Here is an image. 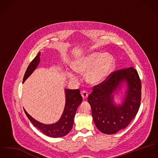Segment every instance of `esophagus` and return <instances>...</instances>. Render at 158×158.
<instances>
[{
    "label": "esophagus",
    "instance_id": "1",
    "mask_svg": "<svg viewBox=\"0 0 158 158\" xmlns=\"http://www.w3.org/2000/svg\"><path fill=\"white\" fill-rule=\"evenodd\" d=\"M81 96H82V98H83L84 99H86L88 98V93L86 91H82L81 92Z\"/></svg>",
    "mask_w": 158,
    "mask_h": 158
}]
</instances>
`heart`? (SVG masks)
Instances as JSON below:
<instances>
[{
    "label": "heart",
    "instance_id": "obj_1",
    "mask_svg": "<svg viewBox=\"0 0 158 158\" xmlns=\"http://www.w3.org/2000/svg\"><path fill=\"white\" fill-rule=\"evenodd\" d=\"M115 60L109 53H89L82 57L72 65L73 70L78 74H85L86 81L90 85H98L105 81L114 69ZM71 80L76 81V76L69 73Z\"/></svg>",
    "mask_w": 158,
    "mask_h": 158
}]
</instances>
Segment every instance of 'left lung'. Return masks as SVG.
<instances>
[{"label": "left lung", "instance_id": "obj_1", "mask_svg": "<svg viewBox=\"0 0 158 158\" xmlns=\"http://www.w3.org/2000/svg\"><path fill=\"white\" fill-rule=\"evenodd\" d=\"M126 87L122 103L114 101L115 94ZM123 93V92H122ZM141 82L133 67L116 71L107 80L94 86L88 97L93 121L102 133L113 135L124 129L136 116L140 104Z\"/></svg>", "mask_w": 158, "mask_h": 158}]
</instances>
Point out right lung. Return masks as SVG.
Masks as SVG:
<instances>
[{
    "mask_svg": "<svg viewBox=\"0 0 158 158\" xmlns=\"http://www.w3.org/2000/svg\"><path fill=\"white\" fill-rule=\"evenodd\" d=\"M40 52L28 65L25 73L23 83L35 70L39 65L40 59ZM65 104L60 118L56 123L52 124H45L40 123L31 117L25 109L24 111L33 125L37 128L44 135L52 138H60L67 135L70 131L74 123V118L78 106L82 102V98L79 89H65Z\"/></svg>",
    "mask_w": 158,
    "mask_h": 158,
    "instance_id": "obj_1",
    "label": "right lung"
}]
</instances>
